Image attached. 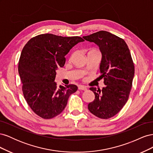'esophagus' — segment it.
I'll return each mask as SVG.
<instances>
[{"label":"esophagus","instance_id":"esophagus-1","mask_svg":"<svg viewBox=\"0 0 153 153\" xmlns=\"http://www.w3.org/2000/svg\"><path fill=\"white\" fill-rule=\"evenodd\" d=\"M78 89H79V90H82V91H86L87 90V87L84 86V85H78Z\"/></svg>","mask_w":153,"mask_h":153}]
</instances>
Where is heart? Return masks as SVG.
Wrapping results in <instances>:
<instances>
[{
	"label": "heart",
	"instance_id": "1",
	"mask_svg": "<svg viewBox=\"0 0 153 153\" xmlns=\"http://www.w3.org/2000/svg\"><path fill=\"white\" fill-rule=\"evenodd\" d=\"M92 51H96V50H92Z\"/></svg>",
	"mask_w": 153,
	"mask_h": 153
}]
</instances>
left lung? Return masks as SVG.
I'll list each match as a JSON object with an SVG mask.
<instances>
[{
	"label": "left lung",
	"instance_id": "1",
	"mask_svg": "<svg viewBox=\"0 0 153 153\" xmlns=\"http://www.w3.org/2000/svg\"><path fill=\"white\" fill-rule=\"evenodd\" d=\"M99 47L101 53L100 71L106 85L102 90L91 87L94 100L88 105L90 112L101 119H109L121 110L128 100L135 68L124 40L108 32L101 30L83 36Z\"/></svg>",
	"mask_w": 153,
	"mask_h": 153
}]
</instances>
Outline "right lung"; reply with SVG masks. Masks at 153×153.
Listing matches in <instances>:
<instances>
[{"label": "right lung", "mask_w": 153, "mask_h": 153, "mask_svg": "<svg viewBox=\"0 0 153 153\" xmlns=\"http://www.w3.org/2000/svg\"><path fill=\"white\" fill-rule=\"evenodd\" d=\"M80 37L40 34L30 39L23 48L18 63L24 98L33 112L43 119H52L65 108L75 85L57 86L56 71L63 67L65 56Z\"/></svg>", "instance_id": "right-lung-1"}]
</instances>
